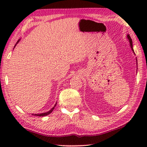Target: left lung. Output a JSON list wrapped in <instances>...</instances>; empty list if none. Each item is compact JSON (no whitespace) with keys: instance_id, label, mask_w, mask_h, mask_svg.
Masks as SVG:
<instances>
[{"instance_id":"8db88e82","label":"left lung","mask_w":147,"mask_h":147,"mask_svg":"<svg viewBox=\"0 0 147 147\" xmlns=\"http://www.w3.org/2000/svg\"><path fill=\"white\" fill-rule=\"evenodd\" d=\"M127 37H128V39H129V41H130V47H131V49H132V51H134V49H133V46H132V41H131V38H130V35H128Z\"/></svg>"}]
</instances>
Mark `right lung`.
Returning a JSON list of instances; mask_svg holds the SVG:
<instances>
[{"label":"right lung","mask_w":147,"mask_h":147,"mask_svg":"<svg viewBox=\"0 0 147 147\" xmlns=\"http://www.w3.org/2000/svg\"><path fill=\"white\" fill-rule=\"evenodd\" d=\"M18 42H19V41H17V43H18ZM15 47H16V46H15ZM56 104H57V102L56 103V104H55V105H54V106L53 107V108H52V109H51V110L49 111L48 112L43 113H40V114H34L33 115H36V116H39V117H43V116H46V115H49V114L51 113L52 112V111H53V109H54V108H55V106H56Z\"/></svg>","instance_id":"1"}]
</instances>
